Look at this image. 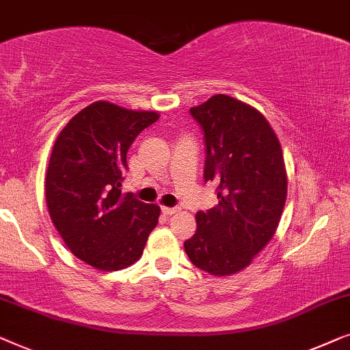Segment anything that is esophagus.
Here are the masks:
<instances>
[{
    "label": "esophagus",
    "instance_id": "34e87169",
    "mask_svg": "<svg viewBox=\"0 0 350 350\" xmlns=\"http://www.w3.org/2000/svg\"><path fill=\"white\" fill-rule=\"evenodd\" d=\"M161 213L165 215H173L179 213V208H168V206H163V208H161Z\"/></svg>",
    "mask_w": 350,
    "mask_h": 350
}]
</instances>
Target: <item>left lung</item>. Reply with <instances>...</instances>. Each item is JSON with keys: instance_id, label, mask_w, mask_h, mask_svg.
<instances>
[{"instance_id": "obj_1", "label": "left lung", "mask_w": 350, "mask_h": 350, "mask_svg": "<svg viewBox=\"0 0 350 350\" xmlns=\"http://www.w3.org/2000/svg\"><path fill=\"white\" fill-rule=\"evenodd\" d=\"M204 131V180L217 184L219 204L196 213L184 243L196 268L231 275L247 268L278 230L287 200L279 137L262 112L228 95L190 107Z\"/></svg>"}]
</instances>
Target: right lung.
Wrapping results in <instances>:
<instances>
[{"instance_id":"obj_1","label":"right lung","mask_w":350,"mask_h":350,"mask_svg":"<svg viewBox=\"0 0 350 350\" xmlns=\"http://www.w3.org/2000/svg\"><path fill=\"white\" fill-rule=\"evenodd\" d=\"M160 114L95 101L57 136L46 173L51 219L68 249L100 271H119L141 258L160 206L122 193L126 152Z\"/></svg>"}]
</instances>
